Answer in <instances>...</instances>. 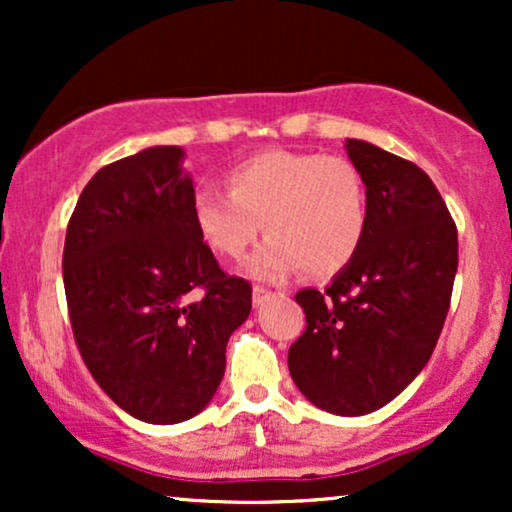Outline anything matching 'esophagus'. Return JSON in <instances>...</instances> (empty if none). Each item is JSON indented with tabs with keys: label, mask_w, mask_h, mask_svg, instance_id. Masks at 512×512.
Segmentation results:
<instances>
[{
	"label": "esophagus",
	"mask_w": 512,
	"mask_h": 512,
	"mask_svg": "<svg viewBox=\"0 0 512 512\" xmlns=\"http://www.w3.org/2000/svg\"><path fill=\"white\" fill-rule=\"evenodd\" d=\"M269 296H272V291H267L264 286H255V289H252V303L255 305H262Z\"/></svg>",
	"instance_id": "34e87169"
}]
</instances>
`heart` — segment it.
Wrapping results in <instances>:
<instances>
[{
  "label": "heart",
  "instance_id": "b5f03b06",
  "mask_svg": "<svg viewBox=\"0 0 512 512\" xmlns=\"http://www.w3.org/2000/svg\"><path fill=\"white\" fill-rule=\"evenodd\" d=\"M226 187H197L192 221L204 243L231 260L264 228L269 240L250 264L257 276L279 279L298 267L313 279L332 276L366 238V178L346 156L264 151L228 170Z\"/></svg>",
  "mask_w": 512,
  "mask_h": 512
}]
</instances>
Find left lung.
Listing matches in <instances>:
<instances>
[{"label": "left lung", "mask_w": 512, "mask_h": 512, "mask_svg": "<svg viewBox=\"0 0 512 512\" xmlns=\"http://www.w3.org/2000/svg\"><path fill=\"white\" fill-rule=\"evenodd\" d=\"M346 149L366 178V238L325 291L296 293L308 325L291 344L289 370L315 407L361 416L392 402L436 349L457 226L416 163L358 139Z\"/></svg>", "instance_id": "left-lung-1"}]
</instances>
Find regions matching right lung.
I'll return each mask as SVG.
<instances>
[{
  "label": "right lung",
  "mask_w": 512,
  "mask_h": 512,
  "mask_svg": "<svg viewBox=\"0 0 512 512\" xmlns=\"http://www.w3.org/2000/svg\"><path fill=\"white\" fill-rule=\"evenodd\" d=\"M182 156L151 146L98 170L64 240L79 354L105 395L146 424H180L207 407L228 337L252 308L250 281L223 272L197 233Z\"/></svg>",
  "instance_id": "1"
}]
</instances>
